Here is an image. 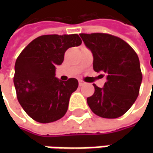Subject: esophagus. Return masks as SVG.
Returning a JSON list of instances; mask_svg holds the SVG:
<instances>
[{
  "label": "esophagus",
  "instance_id": "1",
  "mask_svg": "<svg viewBox=\"0 0 153 153\" xmlns=\"http://www.w3.org/2000/svg\"><path fill=\"white\" fill-rule=\"evenodd\" d=\"M84 84H85V83L83 82V80H79V85L80 87H81V86H83Z\"/></svg>",
  "mask_w": 153,
  "mask_h": 153
}]
</instances>
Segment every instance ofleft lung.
I'll list each match as a JSON object with an SVG mask.
<instances>
[{"label":"left lung","instance_id":"obj_1","mask_svg":"<svg viewBox=\"0 0 153 153\" xmlns=\"http://www.w3.org/2000/svg\"><path fill=\"white\" fill-rule=\"evenodd\" d=\"M93 56V70L106 74L103 88L93 84L95 91L87 98L94 114L115 119L128 111L137 99L142 83L138 55L121 38L106 33H80Z\"/></svg>","mask_w":153,"mask_h":153}]
</instances>
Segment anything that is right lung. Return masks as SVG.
I'll return each mask as SVG.
<instances>
[{
  "label": "right lung",
  "mask_w": 153,
  "mask_h": 153,
  "mask_svg": "<svg viewBox=\"0 0 153 153\" xmlns=\"http://www.w3.org/2000/svg\"><path fill=\"white\" fill-rule=\"evenodd\" d=\"M81 43L78 34L42 35L19 54L14 76L16 95L25 112L36 121L51 123L65 115L79 82L74 78L58 79L56 66L62 64L67 49Z\"/></svg>",
  "instance_id": "right-lung-1"
}]
</instances>
